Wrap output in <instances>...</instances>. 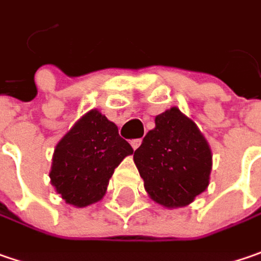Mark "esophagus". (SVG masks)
I'll return each mask as SVG.
<instances>
[{
	"label": "esophagus",
	"mask_w": 261,
	"mask_h": 261,
	"mask_svg": "<svg viewBox=\"0 0 261 261\" xmlns=\"http://www.w3.org/2000/svg\"><path fill=\"white\" fill-rule=\"evenodd\" d=\"M140 144H142V139H134V140H131V147L136 150V149H139L140 147Z\"/></svg>",
	"instance_id": "esophagus-1"
}]
</instances>
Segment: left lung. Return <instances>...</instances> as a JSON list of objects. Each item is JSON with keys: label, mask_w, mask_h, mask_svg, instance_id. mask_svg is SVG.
Returning <instances> with one entry per match:
<instances>
[{"label": "left lung", "mask_w": 261, "mask_h": 261, "mask_svg": "<svg viewBox=\"0 0 261 261\" xmlns=\"http://www.w3.org/2000/svg\"><path fill=\"white\" fill-rule=\"evenodd\" d=\"M133 159L149 197L168 209L188 206L209 187V143L176 107L156 115Z\"/></svg>", "instance_id": "left-lung-1"}]
</instances>
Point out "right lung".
Returning <instances> with one entry per match:
<instances>
[{"label":"right lung","mask_w":261,"mask_h":261,"mask_svg":"<svg viewBox=\"0 0 261 261\" xmlns=\"http://www.w3.org/2000/svg\"><path fill=\"white\" fill-rule=\"evenodd\" d=\"M133 153L118 127L97 109H90L55 146L49 178L67 204L86 207L102 200L109 179Z\"/></svg>","instance_id":"1"}]
</instances>
